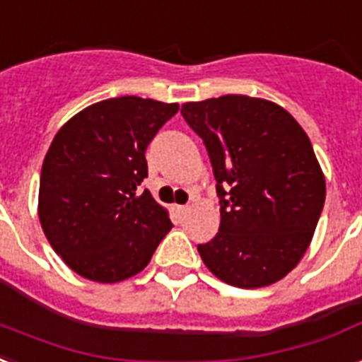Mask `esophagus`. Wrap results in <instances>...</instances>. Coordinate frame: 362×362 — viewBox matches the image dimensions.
Listing matches in <instances>:
<instances>
[{"label":"esophagus","mask_w":362,"mask_h":362,"mask_svg":"<svg viewBox=\"0 0 362 362\" xmlns=\"http://www.w3.org/2000/svg\"><path fill=\"white\" fill-rule=\"evenodd\" d=\"M190 206H175V211L179 213V215H185V213L189 211Z\"/></svg>","instance_id":"1"}]
</instances>
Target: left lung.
<instances>
[{"label":"left lung","instance_id":"left-lung-1","mask_svg":"<svg viewBox=\"0 0 362 362\" xmlns=\"http://www.w3.org/2000/svg\"><path fill=\"white\" fill-rule=\"evenodd\" d=\"M181 115L204 139L221 204L219 232L198 245L204 264L240 288L279 281L300 262L323 211L325 175L310 137L262 98L189 102Z\"/></svg>","mask_w":362,"mask_h":362}]
</instances>
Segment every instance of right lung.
Here are the masks:
<instances>
[{
	"instance_id": "right-lung-1",
	"label": "right lung",
	"mask_w": 362,
	"mask_h": 362,
	"mask_svg": "<svg viewBox=\"0 0 362 362\" xmlns=\"http://www.w3.org/2000/svg\"><path fill=\"white\" fill-rule=\"evenodd\" d=\"M177 103L109 98L67 120L39 179V221L56 253L79 276L117 283L136 276L172 228L147 189L145 151Z\"/></svg>"
}]
</instances>
